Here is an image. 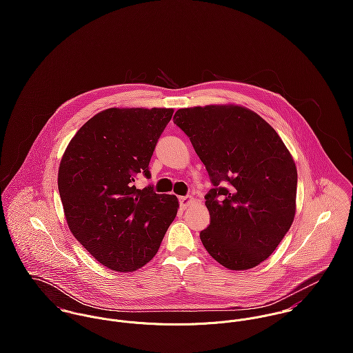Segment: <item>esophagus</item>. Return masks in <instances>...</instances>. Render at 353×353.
Here are the masks:
<instances>
[{
	"label": "esophagus",
	"instance_id": "34e87169",
	"mask_svg": "<svg viewBox=\"0 0 353 353\" xmlns=\"http://www.w3.org/2000/svg\"><path fill=\"white\" fill-rule=\"evenodd\" d=\"M194 201L193 200V197H190V196H186V197H179V205H181V208H188L192 202Z\"/></svg>",
	"mask_w": 353,
	"mask_h": 353
}]
</instances>
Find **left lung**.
Here are the masks:
<instances>
[{"mask_svg": "<svg viewBox=\"0 0 353 353\" xmlns=\"http://www.w3.org/2000/svg\"><path fill=\"white\" fill-rule=\"evenodd\" d=\"M174 123L201 159L213 188L202 245L231 270L259 265L292 225L298 172L276 130L239 105L181 108Z\"/></svg>", "mask_w": 353, "mask_h": 353, "instance_id": "8db88e82", "label": "left lung"}]
</instances>
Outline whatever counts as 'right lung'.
<instances>
[{
	"label": "right lung",
	"mask_w": 353,
	"mask_h": 353,
	"mask_svg": "<svg viewBox=\"0 0 353 353\" xmlns=\"http://www.w3.org/2000/svg\"><path fill=\"white\" fill-rule=\"evenodd\" d=\"M172 108H108L69 143L58 190L74 238L101 265L133 272L157 252L178 212L175 196L133 185L150 161Z\"/></svg>",
	"instance_id": "1"
}]
</instances>
